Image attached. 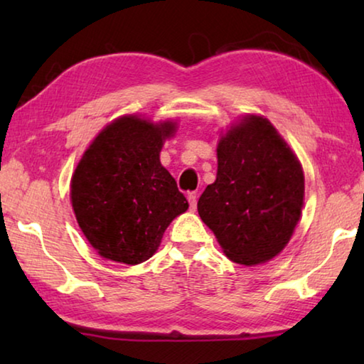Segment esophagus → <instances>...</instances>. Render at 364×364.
Returning a JSON list of instances; mask_svg holds the SVG:
<instances>
[{"instance_id": "1", "label": "esophagus", "mask_w": 364, "mask_h": 364, "mask_svg": "<svg viewBox=\"0 0 364 364\" xmlns=\"http://www.w3.org/2000/svg\"><path fill=\"white\" fill-rule=\"evenodd\" d=\"M188 200H189L191 210H196V205H197V194H196V193H189V194H188Z\"/></svg>"}]
</instances>
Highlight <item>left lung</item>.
<instances>
[{
	"label": "left lung",
	"instance_id": "8db88e82",
	"mask_svg": "<svg viewBox=\"0 0 364 364\" xmlns=\"http://www.w3.org/2000/svg\"><path fill=\"white\" fill-rule=\"evenodd\" d=\"M217 180L197 210L230 260L268 262L286 247L299 223L305 178L299 159L260 115H245L218 147Z\"/></svg>",
	"mask_w": 364,
	"mask_h": 364
}]
</instances>
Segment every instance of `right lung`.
I'll list each match as a JSON object with an SVG mask.
<instances>
[{"label":"right lung","mask_w":364,"mask_h":364,"mask_svg":"<svg viewBox=\"0 0 364 364\" xmlns=\"http://www.w3.org/2000/svg\"><path fill=\"white\" fill-rule=\"evenodd\" d=\"M175 122L125 115L85 151L70 183L78 226L102 258L138 264L159 249L171 220L188 210L175 178L160 164Z\"/></svg>","instance_id":"obj_1"}]
</instances>
